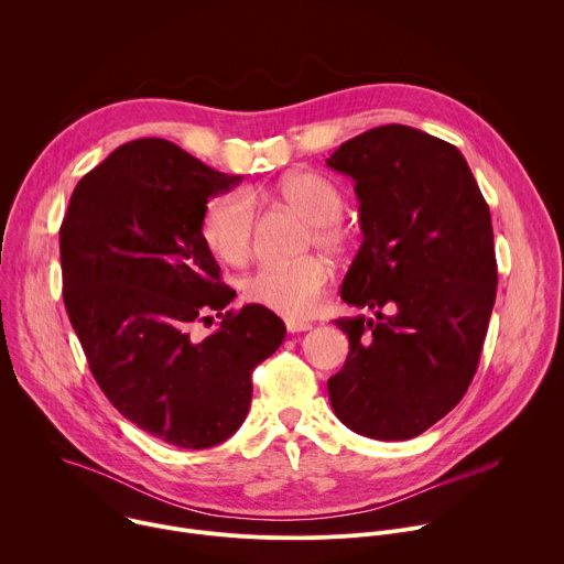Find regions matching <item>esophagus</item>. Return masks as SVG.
<instances>
[{
	"mask_svg": "<svg viewBox=\"0 0 564 564\" xmlns=\"http://www.w3.org/2000/svg\"><path fill=\"white\" fill-rule=\"evenodd\" d=\"M285 328H288V333H305V330H310L312 328V324L310 321H299V318H290L288 324H285Z\"/></svg>",
	"mask_w": 564,
	"mask_h": 564,
	"instance_id": "esophagus-1",
	"label": "esophagus"
}]
</instances>
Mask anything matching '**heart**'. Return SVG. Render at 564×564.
Wrapping results in <instances>:
<instances>
[{"instance_id": "b5f03b06", "label": "heart", "mask_w": 564, "mask_h": 564, "mask_svg": "<svg viewBox=\"0 0 564 564\" xmlns=\"http://www.w3.org/2000/svg\"><path fill=\"white\" fill-rule=\"evenodd\" d=\"M259 192H229L209 200L203 216V236L209 250L227 265L240 268L252 257L257 212L252 198ZM276 200L310 220L303 250L318 248L328 254H344L350 248V231L337 220L344 214L341 192L324 176L312 172H292L270 192ZM330 281V268L305 257L292 265L261 268L246 279L243 299L285 318H303L314 310L316 299Z\"/></svg>"}]
</instances>
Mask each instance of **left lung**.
<instances>
[{"label":"left lung","mask_w":564,"mask_h":564,"mask_svg":"<svg viewBox=\"0 0 564 564\" xmlns=\"http://www.w3.org/2000/svg\"><path fill=\"white\" fill-rule=\"evenodd\" d=\"M326 163L355 181L364 231L341 299L375 310L335 321L350 352L330 404L359 435L411 440L477 370L498 288L491 212L459 149L406 124L364 131Z\"/></svg>","instance_id":"8db88e82"}]
</instances>
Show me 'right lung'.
I'll list each match as a JSON object with an SVG mask.
<instances>
[{"instance_id":"right-lung-1","label":"right lung","mask_w":564,"mask_h":564,"mask_svg":"<svg viewBox=\"0 0 564 564\" xmlns=\"http://www.w3.org/2000/svg\"><path fill=\"white\" fill-rule=\"evenodd\" d=\"M240 181L170 140L140 138L75 185L59 227L64 305L98 386L120 415L181 448L240 429L252 370L285 337L265 307L223 312L236 292L220 281L203 216ZM214 317L221 324L203 338L197 326Z\"/></svg>"}]
</instances>
